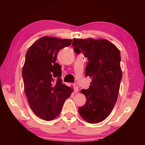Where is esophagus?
<instances>
[{"label": "esophagus", "mask_w": 145, "mask_h": 145, "mask_svg": "<svg viewBox=\"0 0 145 145\" xmlns=\"http://www.w3.org/2000/svg\"><path fill=\"white\" fill-rule=\"evenodd\" d=\"M73 87H74V89H75V93H78V86L76 84H74L73 85Z\"/></svg>", "instance_id": "esophagus-1"}]
</instances>
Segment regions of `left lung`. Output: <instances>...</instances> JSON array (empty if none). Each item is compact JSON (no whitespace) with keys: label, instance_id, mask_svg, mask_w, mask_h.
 I'll use <instances>...</instances> for the list:
<instances>
[{"label":"left lung","instance_id":"obj_1","mask_svg":"<svg viewBox=\"0 0 145 145\" xmlns=\"http://www.w3.org/2000/svg\"><path fill=\"white\" fill-rule=\"evenodd\" d=\"M72 45L76 54L82 52L88 58L85 75L92 78L89 88L80 91L86 102L78 112L87 122L97 123L109 116L116 102L122 77L120 50L105 39L74 38Z\"/></svg>","mask_w":145,"mask_h":145}]
</instances>
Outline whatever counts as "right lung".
<instances>
[{
    "mask_svg": "<svg viewBox=\"0 0 145 145\" xmlns=\"http://www.w3.org/2000/svg\"><path fill=\"white\" fill-rule=\"evenodd\" d=\"M72 40L43 36L27 52L22 68L24 90L29 106L36 116L46 121L60 114L64 102L73 89L61 80V67L56 63L57 53Z\"/></svg>",
    "mask_w": 145,
    "mask_h": 145,
    "instance_id": "right-lung-1",
    "label": "right lung"
}]
</instances>
